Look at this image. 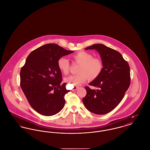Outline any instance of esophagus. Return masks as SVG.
I'll use <instances>...</instances> for the list:
<instances>
[{
    "label": "esophagus",
    "mask_w": 150,
    "mask_h": 150,
    "mask_svg": "<svg viewBox=\"0 0 150 150\" xmlns=\"http://www.w3.org/2000/svg\"><path fill=\"white\" fill-rule=\"evenodd\" d=\"M79 87V86H75V87H74V88L72 89V91H75V90H76Z\"/></svg>",
    "instance_id": "34e87169"
}]
</instances>
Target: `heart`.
I'll list each match as a JSON object with an SVG mask.
<instances>
[{"label": "heart", "mask_w": 150, "mask_h": 150, "mask_svg": "<svg viewBox=\"0 0 150 150\" xmlns=\"http://www.w3.org/2000/svg\"><path fill=\"white\" fill-rule=\"evenodd\" d=\"M72 58L75 62L80 64L78 72L76 75H70L65 78V81L74 86H79L86 82L88 78L94 80L98 78L103 70L102 61L86 52L81 51L73 55ZM58 67L64 74L69 72L70 63L65 57L61 58L58 62Z\"/></svg>", "instance_id": "1"}]
</instances>
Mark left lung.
<instances>
[{"instance_id":"left-lung-1","label":"left lung","mask_w":150,"mask_h":150,"mask_svg":"<svg viewBox=\"0 0 150 150\" xmlns=\"http://www.w3.org/2000/svg\"><path fill=\"white\" fill-rule=\"evenodd\" d=\"M96 50L100 54L103 70L89 85L97 89L86 87L87 95L83 98L85 107L96 115H105L118 105L130 84V67L122 55L103 44H94L85 49Z\"/></svg>"}]
</instances>
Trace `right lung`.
I'll list each match as a JSON object with an SVG mask.
<instances>
[{"label": "right lung", "instance_id": "1", "mask_svg": "<svg viewBox=\"0 0 150 150\" xmlns=\"http://www.w3.org/2000/svg\"><path fill=\"white\" fill-rule=\"evenodd\" d=\"M58 45L46 44L28 56L20 71V86L30 106L46 116L59 113L64 106V95L69 92L62 82L58 60L73 53Z\"/></svg>", "mask_w": 150, "mask_h": 150}]
</instances>
